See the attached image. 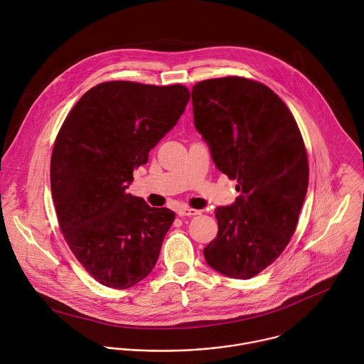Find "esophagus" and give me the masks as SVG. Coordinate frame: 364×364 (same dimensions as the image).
<instances>
[{
    "instance_id": "esophagus-1",
    "label": "esophagus",
    "mask_w": 364,
    "mask_h": 364,
    "mask_svg": "<svg viewBox=\"0 0 364 364\" xmlns=\"http://www.w3.org/2000/svg\"><path fill=\"white\" fill-rule=\"evenodd\" d=\"M176 213H178V215H179V217H192V215L199 214V210L182 206V208H178V211H176Z\"/></svg>"
}]
</instances>
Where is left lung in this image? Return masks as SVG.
I'll return each instance as SVG.
<instances>
[{
	"mask_svg": "<svg viewBox=\"0 0 364 364\" xmlns=\"http://www.w3.org/2000/svg\"><path fill=\"white\" fill-rule=\"evenodd\" d=\"M196 130L240 196L215 208L217 237L203 250L215 272L251 279L280 257L296 231L309 188L299 126L266 85L224 77L192 88Z\"/></svg>",
	"mask_w": 364,
	"mask_h": 364,
	"instance_id": "obj_1",
	"label": "left lung"
}]
</instances>
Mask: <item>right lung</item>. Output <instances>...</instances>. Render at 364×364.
Segmentation results:
<instances>
[{
	"label": "right lung",
	"instance_id": "1",
	"mask_svg": "<svg viewBox=\"0 0 364 364\" xmlns=\"http://www.w3.org/2000/svg\"><path fill=\"white\" fill-rule=\"evenodd\" d=\"M189 100L179 84L102 82L81 97L57 134L50 183L58 224L75 258L104 286L129 289L156 266L175 213L126 189Z\"/></svg>",
	"mask_w": 364,
	"mask_h": 364
}]
</instances>
